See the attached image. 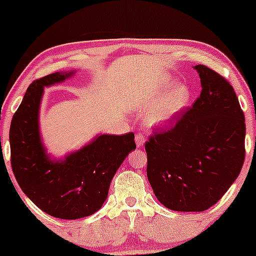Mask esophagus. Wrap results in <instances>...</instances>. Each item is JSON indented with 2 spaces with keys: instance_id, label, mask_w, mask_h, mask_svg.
I'll return each instance as SVG.
<instances>
[{
  "instance_id": "34e87169",
  "label": "esophagus",
  "mask_w": 256,
  "mask_h": 256,
  "mask_svg": "<svg viewBox=\"0 0 256 256\" xmlns=\"http://www.w3.org/2000/svg\"><path fill=\"white\" fill-rule=\"evenodd\" d=\"M135 142L138 146H142L146 142V138L141 134V132H138V134L135 135Z\"/></svg>"
}]
</instances>
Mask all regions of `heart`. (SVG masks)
Wrapping results in <instances>:
<instances>
[{
    "label": "heart",
    "instance_id": "b5f03b06",
    "mask_svg": "<svg viewBox=\"0 0 256 256\" xmlns=\"http://www.w3.org/2000/svg\"><path fill=\"white\" fill-rule=\"evenodd\" d=\"M174 85V80L164 76L156 87L150 90H138L135 93L134 106L140 110H149L146 115L148 127H162L168 124L176 114L188 104L190 90L186 86L180 85L168 96H163Z\"/></svg>",
    "mask_w": 256,
    "mask_h": 256
}]
</instances>
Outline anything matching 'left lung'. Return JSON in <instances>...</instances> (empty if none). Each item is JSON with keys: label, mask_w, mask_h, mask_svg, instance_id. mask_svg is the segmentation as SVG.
Listing matches in <instances>:
<instances>
[{"label": "left lung", "mask_w": 256, "mask_h": 256, "mask_svg": "<svg viewBox=\"0 0 256 256\" xmlns=\"http://www.w3.org/2000/svg\"><path fill=\"white\" fill-rule=\"evenodd\" d=\"M202 92L170 128L146 142V176L156 198L180 212H202L219 202L244 160V115L233 87L196 65Z\"/></svg>", "instance_id": "obj_1"}]
</instances>
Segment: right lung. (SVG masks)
I'll return each mask as SVG.
<instances>
[{"instance_id": "1", "label": "right lung", "mask_w": 256, "mask_h": 256, "mask_svg": "<svg viewBox=\"0 0 256 256\" xmlns=\"http://www.w3.org/2000/svg\"><path fill=\"white\" fill-rule=\"evenodd\" d=\"M73 74L56 72L34 80L14 114L9 134L12 168L20 188L42 211L68 220L101 208L115 172L136 148L134 132L102 134L64 158H51L38 120L43 90Z\"/></svg>"}]
</instances>
